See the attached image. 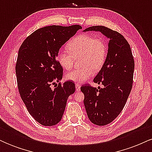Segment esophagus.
<instances>
[{
	"instance_id": "obj_1",
	"label": "esophagus",
	"mask_w": 152,
	"mask_h": 152,
	"mask_svg": "<svg viewBox=\"0 0 152 152\" xmlns=\"http://www.w3.org/2000/svg\"><path fill=\"white\" fill-rule=\"evenodd\" d=\"M80 90H81V85L76 83V91H79Z\"/></svg>"
}]
</instances>
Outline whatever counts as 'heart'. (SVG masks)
Returning a JSON list of instances; mask_svg holds the SVG:
<instances>
[{
    "instance_id": "1",
    "label": "heart",
    "mask_w": 152,
    "mask_h": 152,
    "mask_svg": "<svg viewBox=\"0 0 152 152\" xmlns=\"http://www.w3.org/2000/svg\"><path fill=\"white\" fill-rule=\"evenodd\" d=\"M69 52L60 50L57 54V61L65 70H69L74 64V58L82 56L81 64L83 68L67 73L66 78L76 83L86 81L93 76L94 70L97 71L105 62L107 48L102 38L90 35H80L74 38L68 45Z\"/></svg>"
}]
</instances>
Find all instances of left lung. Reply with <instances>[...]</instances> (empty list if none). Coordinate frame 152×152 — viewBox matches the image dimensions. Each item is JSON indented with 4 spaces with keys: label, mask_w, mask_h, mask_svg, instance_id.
Returning <instances> with one entry per match:
<instances>
[{
    "label": "left lung",
    "mask_w": 152,
    "mask_h": 152,
    "mask_svg": "<svg viewBox=\"0 0 152 152\" xmlns=\"http://www.w3.org/2000/svg\"><path fill=\"white\" fill-rule=\"evenodd\" d=\"M86 31H98L109 40L104 65L94 78V83H102L98 88L82 86L87 116L98 126L110 124L124 107L132 88L134 61L127 41L119 33L105 26L87 28Z\"/></svg>",
    "instance_id": "obj_1"
}]
</instances>
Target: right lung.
<instances>
[{
	"mask_svg": "<svg viewBox=\"0 0 152 152\" xmlns=\"http://www.w3.org/2000/svg\"><path fill=\"white\" fill-rule=\"evenodd\" d=\"M79 25L50 26L34 31L22 43L15 66L20 96L31 116L43 126L61 120L75 84L66 81L52 89L62 79L63 68L57 61L61 47L81 29Z\"/></svg>",
	"mask_w": 152,
	"mask_h": 152,
	"instance_id": "1",
	"label": "right lung"
}]
</instances>
